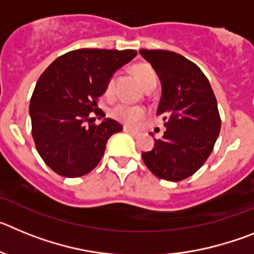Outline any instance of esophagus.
<instances>
[{
	"label": "esophagus",
	"instance_id": "obj_1",
	"mask_svg": "<svg viewBox=\"0 0 254 254\" xmlns=\"http://www.w3.org/2000/svg\"><path fill=\"white\" fill-rule=\"evenodd\" d=\"M125 132H127V133H129L132 136V137H137L138 136V132L133 131V129H129L127 128V127H125Z\"/></svg>",
	"mask_w": 254,
	"mask_h": 254
}]
</instances>
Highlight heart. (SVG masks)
<instances>
[{
    "label": "heart",
    "instance_id": "b5f03b06",
    "mask_svg": "<svg viewBox=\"0 0 254 254\" xmlns=\"http://www.w3.org/2000/svg\"><path fill=\"white\" fill-rule=\"evenodd\" d=\"M132 72L136 76L142 87L145 90H152L156 84H158V76L150 64H136L132 67ZM114 87V80L109 78L105 86V95H112ZM146 112L141 107H132L127 104H117L111 109V117L113 120L123 123V125L133 127L138 125L140 121L145 117Z\"/></svg>",
    "mask_w": 254,
    "mask_h": 254
}]
</instances>
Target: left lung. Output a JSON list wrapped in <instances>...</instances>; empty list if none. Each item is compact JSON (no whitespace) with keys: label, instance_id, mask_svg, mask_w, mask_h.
Returning <instances> with one entry per match:
<instances>
[{"label":"left lung","instance_id":"obj_1","mask_svg":"<svg viewBox=\"0 0 254 254\" xmlns=\"http://www.w3.org/2000/svg\"><path fill=\"white\" fill-rule=\"evenodd\" d=\"M158 73L161 98L156 116L167 127L143 163L158 178L179 182L202 167L221 128L215 94L197 64L176 52L140 49Z\"/></svg>","mask_w":254,"mask_h":254}]
</instances>
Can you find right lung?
I'll list each match as a JSON object with an SVG mask.
<instances>
[{"label":"right lung","mask_w":254,"mask_h":254,"mask_svg":"<svg viewBox=\"0 0 254 254\" xmlns=\"http://www.w3.org/2000/svg\"><path fill=\"white\" fill-rule=\"evenodd\" d=\"M137 55L134 49H76L61 56L40 75L30 99L31 134L40 158L67 178L82 177L99 164L112 134L122 126L111 118L94 123L90 113L117 69ZM100 117H98L100 120Z\"/></svg>","instance_id":"right-lung-1"}]
</instances>
